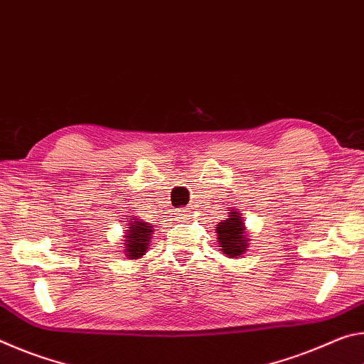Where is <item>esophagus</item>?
I'll return each mask as SVG.
<instances>
[{"mask_svg":"<svg viewBox=\"0 0 364 364\" xmlns=\"http://www.w3.org/2000/svg\"><path fill=\"white\" fill-rule=\"evenodd\" d=\"M181 217H183L184 220H188V218L191 217V212H189V210H183V213H181Z\"/></svg>","mask_w":364,"mask_h":364,"instance_id":"34e87169","label":"esophagus"}]
</instances>
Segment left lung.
<instances>
[{
	"instance_id": "left-lung-1",
	"label": "left lung",
	"mask_w": 364,
	"mask_h": 364,
	"mask_svg": "<svg viewBox=\"0 0 364 364\" xmlns=\"http://www.w3.org/2000/svg\"><path fill=\"white\" fill-rule=\"evenodd\" d=\"M230 218L220 221L217 225L218 232V242L221 250L225 252L228 257L242 255V252L247 250V237H245V230L242 223L241 213L236 210L230 212Z\"/></svg>"
}]
</instances>
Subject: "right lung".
<instances>
[{
  "mask_svg": "<svg viewBox=\"0 0 364 364\" xmlns=\"http://www.w3.org/2000/svg\"><path fill=\"white\" fill-rule=\"evenodd\" d=\"M134 221H132L130 226L127 230V249L128 257L130 258H139L141 255L146 254L147 245H149L151 241V234H152V226L149 223H144V221H138L134 217H132Z\"/></svg>",
  "mask_w": 364,
  "mask_h": 364,
  "instance_id": "1",
  "label": "right lung"
}]
</instances>
